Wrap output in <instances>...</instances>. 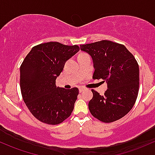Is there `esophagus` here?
<instances>
[{
	"label": "esophagus",
	"mask_w": 155,
	"mask_h": 155,
	"mask_svg": "<svg viewBox=\"0 0 155 155\" xmlns=\"http://www.w3.org/2000/svg\"><path fill=\"white\" fill-rule=\"evenodd\" d=\"M84 89H85V88L83 87H79V92H80V93H81V92L84 91Z\"/></svg>",
	"instance_id": "34e87169"
}]
</instances>
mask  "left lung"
<instances>
[{
    "label": "left lung",
    "mask_w": 155,
    "mask_h": 155,
    "mask_svg": "<svg viewBox=\"0 0 155 155\" xmlns=\"http://www.w3.org/2000/svg\"><path fill=\"white\" fill-rule=\"evenodd\" d=\"M90 54L95 71L93 79H102L108 89L101 96L92 89L88 107L94 118L111 123L125 116L135 104L139 91V66L135 57L122 44L101 40L80 45Z\"/></svg>",
    "instance_id": "1"
}]
</instances>
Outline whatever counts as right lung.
I'll return each mask as SVG.
<instances>
[{"label": "right lung", "instance_id": "add662e5", "mask_svg": "<svg viewBox=\"0 0 155 155\" xmlns=\"http://www.w3.org/2000/svg\"><path fill=\"white\" fill-rule=\"evenodd\" d=\"M79 51L77 45L45 42L32 48L22 62V97L31 113L42 123L59 124L74 110L79 89L59 87L56 86V79L66 61Z\"/></svg>", "mask_w": 155, "mask_h": 155}]
</instances>
